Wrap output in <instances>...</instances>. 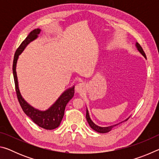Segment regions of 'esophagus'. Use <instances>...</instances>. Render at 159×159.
Returning a JSON list of instances; mask_svg holds the SVG:
<instances>
[{"mask_svg": "<svg viewBox=\"0 0 159 159\" xmlns=\"http://www.w3.org/2000/svg\"><path fill=\"white\" fill-rule=\"evenodd\" d=\"M85 83L83 82L78 83V84L76 85V87H75V90H76V92L79 93L83 92V91L85 90Z\"/></svg>", "mask_w": 159, "mask_h": 159, "instance_id": "34e87169", "label": "esophagus"}]
</instances>
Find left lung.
<instances>
[{"label":"left lung","instance_id":"8db88e82","mask_svg":"<svg viewBox=\"0 0 159 159\" xmlns=\"http://www.w3.org/2000/svg\"><path fill=\"white\" fill-rule=\"evenodd\" d=\"M135 46H136L137 49H138V50L139 51V52H140V53L142 54V55H143L144 57L147 59L146 55H145V53H144V52L143 49H142V48L141 47V45H139V44L138 43L136 42ZM128 118H127V119H125V120H123V121H122V122L126 121V120H127L128 119ZM86 119H87V121H88V124L90 125V128H92V129H93L94 130H95L96 132H98V133H108V132L111 131V129H112L113 128H114V127H115L116 125H117L119 124V123H117V124H115V125H110V126H108V127H100V126L97 125L96 124H95V123H94L93 122V120H91V118H90V115H89V113H88V109H86ZM122 122H121V123H122Z\"/></svg>","mask_w":159,"mask_h":159}]
</instances>
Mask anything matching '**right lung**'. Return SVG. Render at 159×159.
Here are the masks:
<instances>
[{
  "label": "right lung",
  "instance_id": "right-lung-1",
  "mask_svg": "<svg viewBox=\"0 0 159 159\" xmlns=\"http://www.w3.org/2000/svg\"><path fill=\"white\" fill-rule=\"evenodd\" d=\"M40 32H41L40 29H36L31 31L25 41L21 43L16 50L12 65L13 76H14L15 90L18 101L20 102V106L24 112L39 127L46 129V130H53V129L59 127V125H60V123L64 116V110H65L66 104L74 95V86L64 91L57 99V100L49 109L45 111H40L39 109L34 108L33 107L28 104L21 95L18 86L17 72H16V66H17L19 55L23 52V50H25V48L29 43L37 39L38 35L40 34Z\"/></svg>",
  "mask_w": 159,
  "mask_h": 159
}]
</instances>
